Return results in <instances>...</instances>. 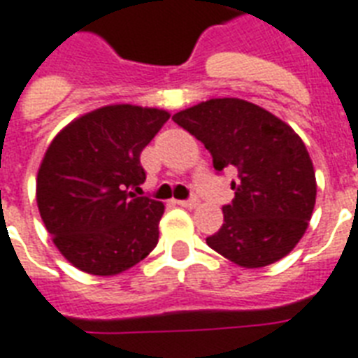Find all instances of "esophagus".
Listing matches in <instances>:
<instances>
[{"label": "esophagus", "mask_w": 358, "mask_h": 358, "mask_svg": "<svg viewBox=\"0 0 358 358\" xmlns=\"http://www.w3.org/2000/svg\"><path fill=\"white\" fill-rule=\"evenodd\" d=\"M180 206H184V208H197L199 206V199H187V201H178Z\"/></svg>", "instance_id": "obj_1"}]
</instances>
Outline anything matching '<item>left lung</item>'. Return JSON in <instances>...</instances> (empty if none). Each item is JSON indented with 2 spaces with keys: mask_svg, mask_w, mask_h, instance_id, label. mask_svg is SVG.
Masks as SVG:
<instances>
[{
  "mask_svg": "<svg viewBox=\"0 0 358 358\" xmlns=\"http://www.w3.org/2000/svg\"><path fill=\"white\" fill-rule=\"evenodd\" d=\"M173 120L212 154L215 171L238 169L233 204L206 244L244 268L276 263L300 242L312 220L317 182L312 157L291 125L236 97L208 99Z\"/></svg>",
  "mask_w": 358,
  "mask_h": 358,
  "instance_id": "8db88e82",
  "label": "left lung"
}]
</instances>
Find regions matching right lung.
Returning <instances> with one entry per match:
<instances>
[{
	"mask_svg": "<svg viewBox=\"0 0 358 358\" xmlns=\"http://www.w3.org/2000/svg\"><path fill=\"white\" fill-rule=\"evenodd\" d=\"M169 118L163 108L106 105L69 122L46 148L35 189L41 220L82 272L116 276L157 245L165 204L131 189L144 184L141 152Z\"/></svg>",
	"mask_w": 358,
	"mask_h": 358,
	"instance_id": "1",
	"label": "right lung"
}]
</instances>
